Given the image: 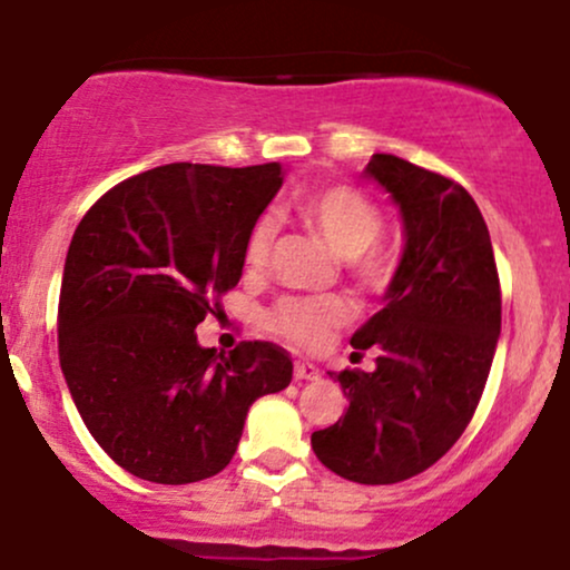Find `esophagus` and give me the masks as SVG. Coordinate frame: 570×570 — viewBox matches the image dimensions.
Returning <instances> with one entry per match:
<instances>
[{"label": "esophagus", "mask_w": 570, "mask_h": 570, "mask_svg": "<svg viewBox=\"0 0 570 570\" xmlns=\"http://www.w3.org/2000/svg\"><path fill=\"white\" fill-rule=\"evenodd\" d=\"M294 377H297V381H318V367H313V364H305V362H297L294 364Z\"/></svg>", "instance_id": "34e87169"}]
</instances>
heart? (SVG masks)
I'll list each match as a JSON object with an SVG mask.
<instances>
[{
    "mask_svg": "<svg viewBox=\"0 0 570 570\" xmlns=\"http://www.w3.org/2000/svg\"><path fill=\"white\" fill-rule=\"evenodd\" d=\"M297 217L324 238V244L348 259L351 271L367 286H383L389 278V259L377 252L375 240L383 233V217L372 200L351 187L313 189L294 203ZM271 217L257 219L246 235L244 263L252 273H259L271 257L273 246ZM348 318V305L337 297H284L267 311L265 322L299 348H318Z\"/></svg>",
    "mask_w": 570,
    "mask_h": 570,
    "instance_id": "1",
    "label": "heart"
}]
</instances>
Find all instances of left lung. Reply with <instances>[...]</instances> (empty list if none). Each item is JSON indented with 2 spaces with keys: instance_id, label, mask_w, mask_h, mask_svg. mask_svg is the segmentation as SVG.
<instances>
[{
  "instance_id": "left-lung-1",
  "label": "left lung",
  "mask_w": 570,
  "mask_h": 570,
  "mask_svg": "<svg viewBox=\"0 0 570 570\" xmlns=\"http://www.w3.org/2000/svg\"><path fill=\"white\" fill-rule=\"evenodd\" d=\"M364 176L396 203L404 248L383 307L351 337L375 351V370L340 372L348 407L311 444L345 480L394 485L426 472L472 421L501 335V289L466 189L396 155H372Z\"/></svg>"
}]
</instances>
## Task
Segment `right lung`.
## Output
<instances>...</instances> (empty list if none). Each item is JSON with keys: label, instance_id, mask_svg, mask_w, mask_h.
Returning a JSON list of instances; mask_svg holds the SVG:
<instances>
[{"label": "right lung", "instance_id": "obj_1", "mask_svg": "<svg viewBox=\"0 0 570 570\" xmlns=\"http://www.w3.org/2000/svg\"><path fill=\"white\" fill-rule=\"evenodd\" d=\"M284 185L281 163H168L120 181L77 225L58 299L69 394L117 466L158 485L219 474L259 396L292 383L289 353L195 335L244 273L254 222Z\"/></svg>", "mask_w": 570, "mask_h": 570}]
</instances>
